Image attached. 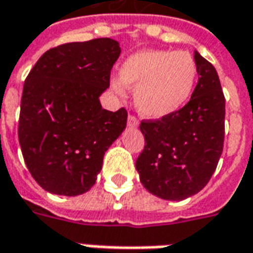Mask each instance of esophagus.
<instances>
[{
	"label": "esophagus",
	"mask_w": 253,
	"mask_h": 253,
	"mask_svg": "<svg viewBox=\"0 0 253 253\" xmlns=\"http://www.w3.org/2000/svg\"><path fill=\"white\" fill-rule=\"evenodd\" d=\"M127 125H128V127H138V126H139V123H138V119L134 115H128V118H127Z\"/></svg>",
	"instance_id": "esophagus-1"
}]
</instances>
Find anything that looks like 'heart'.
Returning <instances> with one entry per match:
<instances>
[{
	"instance_id": "b5f03b06",
	"label": "heart",
	"mask_w": 253,
	"mask_h": 253,
	"mask_svg": "<svg viewBox=\"0 0 253 253\" xmlns=\"http://www.w3.org/2000/svg\"><path fill=\"white\" fill-rule=\"evenodd\" d=\"M196 81L198 66L188 52L142 50L122 62L111 88L121 96L125 86L134 89L138 112L148 119H163L187 104Z\"/></svg>"
}]
</instances>
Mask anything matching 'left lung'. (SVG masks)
Here are the masks:
<instances>
[{
	"mask_svg": "<svg viewBox=\"0 0 253 253\" xmlns=\"http://www.w3.org/2000/svg\"><path fill=\"white\" fill-rule=\"evenodd\" d=\"M198 84L173 115L141 122L145 149L135 163L146 190L165 201H183L206 186L222 154L225 97L217 70L198 51Z\"/></svg>",
	"mask_w": 253,
	"mask_h": 253,
	"instance_id": "1",
	"label": "left lung"
}]
</instances>
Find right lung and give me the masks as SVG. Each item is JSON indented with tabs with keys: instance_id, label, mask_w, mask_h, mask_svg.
Here are the masks:
<instances>
[{
	"instance_id": "right-lung-1",
	"label": "right lung",
	"mask_w": 253,
	"mask_h": 253,
	"mask_svg": "<svg viewBox=\"0 0 253 253\" xmlns=\"http://www.w3.org/2000/svg\"><path fill=\"white\" fill-rule=\"evenodd\" d=\"M119 55L110 38L73 42L44 52L28 74L19 142L43 190L77 196L96 183L105 152L126 128L127 111H107L99 100Z\"/></svg>"
}]
</instances>
